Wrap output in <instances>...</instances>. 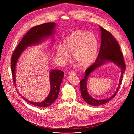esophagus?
Here are the masks:
<instances>
[{
    "mask_svg": "<svg viewBox=\"0 0 134 134\" xmlns=\"http://www.w3.org/2000/svg\"><path fill=\"white\" fill-rule=\"evenodd\" d=\"M68 74H69V75H75L76 73L75 72V71L71 70V71H69L68 72Z\"/></svg>",
    "mask_w": 134,
    "mask_h": 134,
    "instance_id": "1",
    "label": "esophagus"
}]
</instances>
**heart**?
<instances>
[{
  "label": "heart",
  "instance_id": "b5f03b06",
  "mask_svg": "<svg viewBox=\"0 0 134 134\" xmlns=\"http://www.w3.org/2000/svg\"><path fill=\"white\" fill-rule=\"evenodd\" d=\"M62 46L57 48V55L61 63L69 60L68 53L71 52L74 60L82 68L90 66L97 58L98 41L92 32L76 30L65 38Z\"/></svg>",
  "mask_w": 134,
  "mask_h": 134
}]
</instances>
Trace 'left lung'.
Masks as SVG:
<instances>
[{
	"label": "left lung",
	"instance_id": "8db88e82",
	"mask_svg": "<svg viewBox=\"0 0 134 134\" xmlns=\"http://www.w3.org/2000/svg\"><path fill=\"white\" fill-rule=\"evenodd\" d=\"M101 33V43L100 51L95 63L85 70V77L80 81L81 94L84 100L93 106L104 104L116 96L120 88L126 65L124 60L122 53L120 51V46L112 35L108 31L100 26ZM111 61L116 64L121 69V76L119 87L116 92L111 97L106 99L97 100L91 97L87 89V81L90 74L95 69L99 68L107 62Z\"/></svg>",
	"mask_w": 134,
	"mask_h": 134
}]
</instances>
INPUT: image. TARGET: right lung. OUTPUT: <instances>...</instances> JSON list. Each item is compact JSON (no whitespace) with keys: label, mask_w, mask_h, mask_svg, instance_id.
I'll use <instances>...</instances> for the list:
<instances>
[{"label":"right lung","mask_w":134,"mask_h":134,"mask_svg":"<svg viewBox=\"0 0 134 134\" xmlns=\"http://www.w3.org/2000/svg\"><path fill=\"white\" fill-rule=\"evenodd\" d=\"M55 23L49 22L37 25L32 27L27 33L23 36L21 42L17 45L14 50L11 58V69L12 72L13 80L14 82V86L16 87V66L17 62L22 53L25 49L30 46L38 44L50 36H53L54 34ZM64 72L58 69H53L50 72V91L47 98L41 102H33L29 101L22 96H21L25 100L34 105L40 107H47L53 103L58 98L60 86L64 77Z\"/></svg>","instance_id":"right-lung-1"}]
</instances>
